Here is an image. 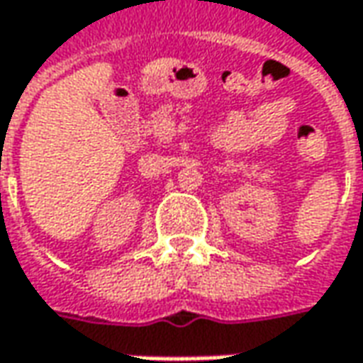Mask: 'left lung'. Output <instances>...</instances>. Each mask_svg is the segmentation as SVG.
<instances>
[{
  "label": "left lung",
  "mask_w": 363,
  "mask_h": 363,
  "mask_svg": "<svg viewBox=\"0 0 363 363\" xmlns=\"http://www.w3.org/2000/svg\"><path fill=\"white\" fill-rule=\"evenodd\" d=\"M362 157H363V155H362Z\"/></svg>",
  "instance_id": "obj_1"
}]
</instances>
